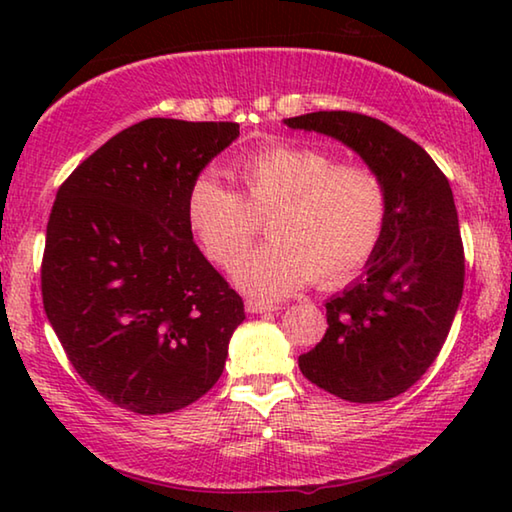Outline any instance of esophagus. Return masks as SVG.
Masks as SVG:
<instances>
[{
    "instance_id": "34e87169",
    "label": "esophagus",
    "mask_w": 512,
    "mask_h": 512,
    "mask_svg": "<svg viewBox=\"0 0 512 512\" xmlns=\"http://www.w3.org/2000/svg\"><path fill=\"white\" fill-rule=\"evenodd\" d=\"M246 311L248 314H266V311H275V305H268V302H259V300H246Z\"/></svg>"
}]
</instances>
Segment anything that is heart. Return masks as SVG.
I'll return each instance as SVG.
<instances>
[{"label":"heart","mask_w":512,"mask_h":512,"mask_svg":"<svg viewBox=\"0 0 512 512\" xmlns=\"http://www.w3.org/2000/svg\"><path fill=\"white\" fill-rule=\"evenodd\" d=\"M235 189L198 173L187 192V221L214 264H236L269 216L274 239L242 260L232 277L250 296L275 300L318 277L334 287L375 253L386 228L388 194L363 164H336L314 146L277 144L241 160Z\"/></svg>","instance_id":"heart-1"}]
</instances>
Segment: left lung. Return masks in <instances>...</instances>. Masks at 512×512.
<instances>
[{
    "label": "left lung",
    "instance_id": "1",
    "mask_svg": "<svg viewBox=\"0 0 512 512\" xmlns=\"http://www.w3.org/2000/svg\"><path fill=\"white\" fill-rule=\"evenodd\" d=\"M348 146L384 180L386 228L366 271L325 302L327 332L298 366L341 400L402 395L436 361L463 296L465 257L445 173L409 137L375 117L320 110L284 119Z\"/></svg>",
    "mask_w": 512,
    "mask_h": 512
}]
</instances>
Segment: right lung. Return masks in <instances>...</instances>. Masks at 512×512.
<instances>
[{
    "mask_svg": "<svg viewBox=\"0 0 512 512\" xmlns=\"http://www.w3.org/2000/svg\"><path fill=\"white\" fill-rule=\"evenodd\" d=\"M235 121L144 119L56 194L42 302L76 372L121 409H185L219 381L244 302L194 244L187 192Z\"/></svg>",
    "mask_w": 512,
    "mask_h": 512,
    "instance_id": "obj_1",
    "label": "right lung"
}]
</instances>
